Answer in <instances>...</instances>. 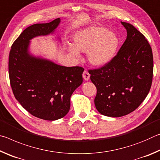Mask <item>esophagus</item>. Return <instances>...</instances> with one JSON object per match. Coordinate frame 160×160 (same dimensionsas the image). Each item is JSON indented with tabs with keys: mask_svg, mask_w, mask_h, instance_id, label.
<instances>
[{
	"mask_svg": "<svg viewBox=\"0 0 160 160\" xmlns=\"http://www.w3.org/2000/svg\"><path fill=\"white\" fill-rule=\"evenodd\" d=\"M90 73H89V72L87 71V70H85V71L83 72L82 77L84 78V80H86V81H88L89 79H90Z\"/></svg>",
	"mask_w": 160,
	"mask_h": 160,
	"instance_id": "1",
	"label": "esophagus"
}]
</instances>
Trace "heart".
<instances>
[{
  "mask_svg": "<svg viewBox=\"0 0 160 160\" xmlns=\"http://www.w3.org/2000/svg\"><path fill=\"white\" fill-rule=\"evenodd\" d=\"M73 44H68V50L75 56L79 51L87 52L90 63L102 66L109 63L117 51L119 39L114 32L104 27L90 26L73 35Z\"/></svg>",
  "mask_w": 160,
  "mask_h": 160,
  "instance_id": "1",
  "label": "heart"
}]
</instances>
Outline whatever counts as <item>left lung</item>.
<instances>
[{"mask_svg":"<svg viewBox=\"0 0 160 160\" xmlns=\"http://www.w3.org/2000/svg\"><path fill=\"white\" fill-rule=\"evenodd\" d=\"M127 31L117 54L99 68L90 70L97 88L96 109L102 115L121 117L133 112L150 92L153 56L150 44L134 26L121 22Z\"/></svg>","mask_w":160,"mask_h":160,"instance_id":"8db88e82","label":"left lung"}]
</instances>
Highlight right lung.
<instances>
[{
    "label": "right lung",
    "instance_id": "add662e5",
    "mask_svg": "<svg viewBox=\"0 0 160 160\" xmlns=\"http://www.w3.org/2000/svg\"><path fill=\"white\" fill-rule=\"evenodd\" d=\"M60 22L57 18L28 27L13 43L9 54V78L15 99L32 115L47 121L68 113L70 97L82 82L83 68L59 66L29 53L32 39L53 34Z\"/></svg>",
    "mask_w": 160,
    "mask_h": 160
}]
</instances>
